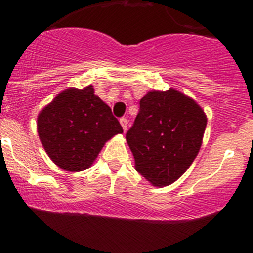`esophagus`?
I'll return each mask as SVG.
<instances>
[{
	"label": "esophagus",
	"mask_w": 253,
	"mask_h": 253,
	"mask_svg": "<svg viewBox=\"0 0 253 253\" xmlns=\"http://www.w3.org/2000/svg\"><path fill=\"white\" fill-rule=\"evenodd\" d=\"M120 124L123 126V130H126V126H128V120H126V118H120Z\"/></svg>",
	"instance_id": "esophagus-1"
}]
</instances>
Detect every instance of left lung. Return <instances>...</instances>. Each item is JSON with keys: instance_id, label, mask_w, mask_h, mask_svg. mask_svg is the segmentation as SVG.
Masks as SVG:
<instances>
[{"instance_id": "left-lung-1", "label": "left lung", "mask_w": 253, "mask_h": 253, "mask_svg": "<svg viewBox=\"0 0 253 253\" xmlns=\"http://www.w3.org/2000/svg\"><path fill=\"white\" fill-rule=\"evenodd\" d=\"M207 116L193 99L176 90L152 91L126 131L135 169L153 186L177 180L202 147Z\"/></svg>"}]
</instances>
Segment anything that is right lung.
<instances>
[{
	"label": "right lung",
	"mask_w": 253,
	"mask_h": 253,
	"mask_svg": "<svg viewBox=\"0 0 253 253\" xmlns=\"http://www.w3.org/2000/svg\"><path fill=\"white\" fill-rule=\"evenodd\" d=\"M119 133V120L92 86L60 92L38 116L40 142L51 161L66 171L88 169L105 142Z\"/></svg>",
	"instance_id": "right-lung-1"
}]
</instances>
